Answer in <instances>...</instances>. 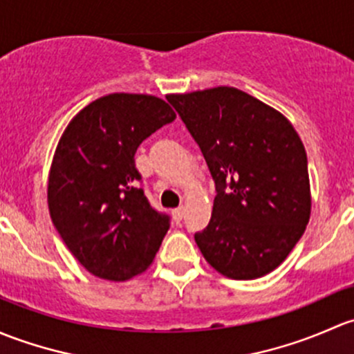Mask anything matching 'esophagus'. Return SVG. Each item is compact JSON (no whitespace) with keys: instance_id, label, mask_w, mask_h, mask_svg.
I'll return each mask as SVG.
<instances>
[{"instance_id":"obj_1","label":"esophagus","mask_w":354,"mask_h":354,"mask_svg":"<svg viewBox=\"0 0 354 354\" xmlns=\"http://www.w3.org/2000/svg\"><path fill=\"white\" fill-rule=\"evenodd\" d=\"M172 218H174V221H176V223H180L182 221V218H184V207H176V209L172 211Z\"/></svg>"}]
</instances>
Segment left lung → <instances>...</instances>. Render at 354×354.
I'll return each instance as SVG.
<instances>
[{
    "instance_id": "1",
    "label": "left lung",
    "mask_w": 354,
    "mask_h": 354,
    "mask_svg": "<svg viewBox=\"0 0 354 354\" xmlns=\"http://www.w3.org/2000/svg\"><path fill=\"white\" fill-rule=\"evenodd\" d=\"M201 148L216 198L199 250L223 276L256 279L274 271L310 220L307 153L281 112L233 86L170 93Z\"/></svg>"
}]
</instances>
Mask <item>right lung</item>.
<instances>
[{
	"label": "right lung",
	"mask_w": 354,
	"mask_h": 354,
	"mask_svg": "<svg viewBox=\"0 0 354 354\" xmlns=\"http://www.w3.org/2000/svg\"><path fill=\"white\" fill-rule=\"evenodd\" d=\"M176 119L165 100L111 93L64 129L47 182V204L61 239L93 276L126 281L150 268L170 227L140 187L138 147Z\"/></svg>",
	"instance_id": "1"
}]
</instances>
